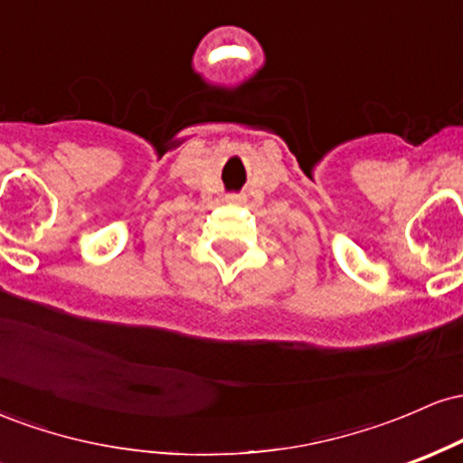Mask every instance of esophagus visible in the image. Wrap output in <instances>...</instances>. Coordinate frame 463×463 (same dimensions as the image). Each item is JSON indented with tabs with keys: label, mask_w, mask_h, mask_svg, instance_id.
Instances as JSON below:
<instances>
[{
	"label": "esophagus",
	"mask_w": 463,
	"mask_h": 463,
	"mask_svg": "<svg viewBox=\"0 0 463 463\" xmlns=\"http://www.w3.org/2000/svg\"><path fill=\"white\" fill-rule=\"evenodd\" d=\"M243 198H241V195H228V202H235V204H237V202H241Z\"/></svg>",
	"instance_id": "obj_1"
}]
</instances>
